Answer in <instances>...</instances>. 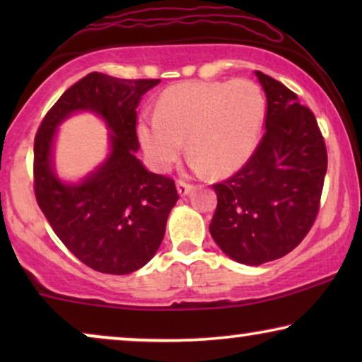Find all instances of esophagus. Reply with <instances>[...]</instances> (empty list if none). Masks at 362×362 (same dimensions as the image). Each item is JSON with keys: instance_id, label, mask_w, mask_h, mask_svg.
Segmentation results:
<instances>
[{"instance_id": "34e87169", "label": "esophagus", "mask_w": 362, "mask_h": 362, "mask_svg": "<svg viewBox=\"0 0 362 362\" xmlns=\"http://www.w3.org/2000/svg\"><path fill=\"white\" fill-rule=\"evenodd\" d=\"M191 191H192V185H189V182L182 180L177 181V192H180V196H187Z\"/></svg>"}]
</instances>
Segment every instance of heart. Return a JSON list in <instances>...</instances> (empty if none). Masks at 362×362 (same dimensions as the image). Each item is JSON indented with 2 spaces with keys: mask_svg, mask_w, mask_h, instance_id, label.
<instances>
[{
  "mask_svg": "<svg viewBox=\"0 0 362 362\" xmlns=\"http://www.w3.org/2000/svg\"><path fill=\"white\" fill-rule=\"evenodd\" d=\"M265 97L249 78L226 82H185L166 88L155 117L136 122L138 141L153 168L168 171L185 148L191 166L217 176L245 165L259 145Z\"/></svg>",
  "mask_w": 362,
  "mask_h": 362,
  "instance_id": "obj_1",
  "label": "heart"
}]
</instances>
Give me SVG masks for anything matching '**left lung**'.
I'll use <instances>...</instances> for the list:
<instances>
[{
  "label": "left lung",
  "instance_id": "8db88e82",
  "mask_svg": "<svg viewBox=\"0 0 362 362\" xmlns=\"http://www.w3.org/2000/svg\"><path fill=\"white\" fill-rule=\"evenodd\" d=\"M267 97L265 133L249 161L214 185L209 230L232 260L260 265L295 249L320 211L328 155L313 112L284 83L255 71Z\"/></svg>",
  "mask_w": 362,
  "mask_h": 362
}]
</instances>
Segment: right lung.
Returning <instances> with one entry per match:
<instances>
[{
  "label": "right lung",
  "instance_id": "add662e5",
  "mask_svg": "<svg viewBox=\"0 0 362 362\" xmlns=\"http://www.w3.org/2000/svg\"><path fill=\"white\" fill-rule=\"evenodd\" d=\"M160 78L127 81L87 74L62 93L34 138V194L62 244L90 269L132 274L153 259L165 237L177 191L171 177L148 171L135 153L136 107ZM76 111L97 112L111 130L107 160L81 183L53 171L57 127Z\"/></svg>",
  "mask_w": 362,
  "mask_h": 362
}]
</instances>
